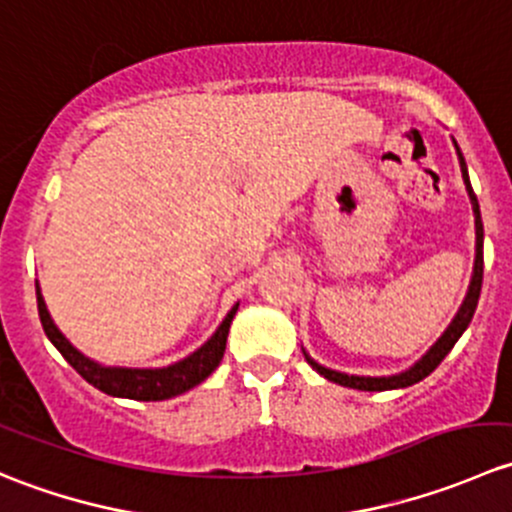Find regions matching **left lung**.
Segmentation results:
<instances>
[{"instance_id":"1","label":"left lung","mask_w":512,"mask_h":512,"mask_svg":"<svg viewBox=\"0 0 512 512\" xmlns=\"http://www.w3.org/2000/svg\"><path fill=\"white\" fill-rule=\"evenodd\" d=\"M453 146H456V156L458 163H461V175H463V183H466V193L471 198V208H473V220H476V257H473V272H471V282H468L466 289V297H463L461 307H458L456 317L451 319V324L446 327V332L436 339L431 349L416 361L414 366H409L406 371H399V374H391V376H359V374H344V371L337 369H327L322 366L319 361H314L312 356L304 352V359L309 361L314 371L324 379L334 381L339 386H349V389H359V391H391V389H406V386H414L421 379H426L443 359L446 354L451 352L453 344L461 339V334L466 332L468 324H471L473 312L478 307V297H480V285H483V220H480V208H478V198L471 188V178H468V165L466 158H463L461 148H458L456 138H453Z\"/></svg>"}]
</instances>
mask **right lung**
<instances>
[{
    "mask_svg": "<svg viewBox=\"0 0 512 512\" xmlns=\"http://www.w3.org/2000/svg\"><path fill=\"white\" fill-rule=\"evenodd\" d=\"M36 307H39V319L41 327H44L49 342L59 349L61 356L89 381L91 386H96L98 391L108 396H116V399H133V401H165L173 399V396L185 394L193 386L203 384L218 364L223 361L227 334H230V324L235 319L237 307L227 312V317L220 322V327L215 329L213 337L203 344L200 349H195L193 354H188L185 359L175 361L170 366H160V369H131V366H106L98 364V361L86 356L84 352L74 347L69 339L61 334V329L56 327L54 319H51L49 309H46L44 294H41L39 282H36Z\"/></svg>",
    "mask_w": 512,
    "mask_h": 512,
    "instance_id": "obj_1",
    "label": "right lung"
}]
</instances>
